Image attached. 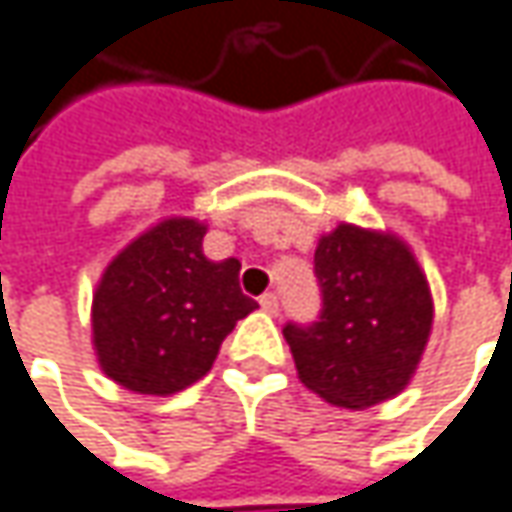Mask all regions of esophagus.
<instances>
[{"instance_id": "obj_1", "label": "esophagus", "mask_w": 512, "mask_h": 512, "mask_svg": "<svg viewBox=\"0 0 512 512\" xmlns=\"http://www.w3.org/2000/svg\"><path fill=\"white\" fill-rule=\"evenodd\" d=\"M259 305H262L265 314H273V317L279 314V296L276 294H262L259 296Z\"/></svg>"}]
</instances>
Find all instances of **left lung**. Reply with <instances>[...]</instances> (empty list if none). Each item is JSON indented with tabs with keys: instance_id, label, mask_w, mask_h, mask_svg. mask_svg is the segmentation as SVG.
Returning <instances> with one entry per match:
<instances>
[{
	"instance_id": "obj_1",
	"label": "left lung",
	"mask_w": 512,
	"mask_h": 512,
	"mask_svg": "<svg viewBox=\"0 0 512 512\" xmlns=\"http://www.w3.org/2000/svg\"><path fill=\"white\" fill-rule=\"evenodd\" d=\"M320 317L282 328L299 380L343 409L395 397L418 369L432 328V296L395 236L340 224L314 253Z\"/></svg>"
}]
</instances>
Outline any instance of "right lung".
I'll return each instance as SVG.
<instances>
[{
  "label": "right lung",
  "mask_w": 512,
  "mask_h": 512,
  "mask_svg": "<svg viewBox=\"0 0 512 512\" xmlns=\"http://www.w3.org/2000/svg\"><path fill=\"white\" fill-rule=\"evenodd\" d=\"M204 233L192 218L161 221L103 273L91 305L94 348L120 386L141 395L187 389L256 308L239 288V259L210 262Z\"/></svg>",
  "instance_id": "right-lung-1"
}]
</instances>
